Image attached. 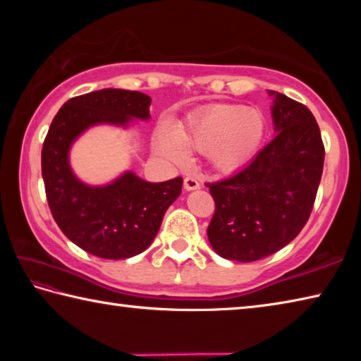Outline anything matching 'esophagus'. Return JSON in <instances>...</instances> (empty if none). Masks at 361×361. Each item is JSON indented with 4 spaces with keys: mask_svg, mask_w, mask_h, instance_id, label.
Masks as SVG:
<instances>
[{
    "mask_svg": "<svg viewBox=\"0 0 361 361\" xmlns=\"http://www.w3.org/2000/svg\"><path fill=\"white\" fill-rule=\"evenodd\" d=\"M199 188H200V185H199L197 180L192 178V176H186V178H185V189H186V191H195V189H199Z\"/></svg>",
    "mask_w": 361,
    "mask_h": 361,
    "instance_id": "esophagus-1",
    "label": "esophagus"
}]
</instances>
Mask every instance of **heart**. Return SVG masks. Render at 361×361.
Returning <instances> with one entry per match:
<instances>
[{
    "label": "heart",
    "mask_w": 361,
    "mask_h": 361,
    "mask_svg": "<svg viewBox=\"0 0 361 361\" xmlns=\"http://www.w3.org/2000/svg\"><path fill=\"white\" fill-rule=\"evenodd\" d=\"M266 129V118L259 109L218 105L189 116L178 132L162 129L156 137V149L167 161L185 166L189 159L186 146H191L207 152L218 172L231 173L256 156Z\"/></svg>",
    "instance_id": "1"
}]
</instances>
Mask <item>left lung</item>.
<instances>
[{
    "mask_svg": "<svg viewBox=\"0 0 361 361\" xmlns=\"http://www.w3.org/2000/svg\"><path fill=\"white\" fill-rule=\"evenodd\" d=\"M276 135L239 172L209 185L216 210L207 235L224 259L252 262L279 252L307 223L325 148L307 106L269 90Z\"/></svg>",
    "mask_w": 361,
    "mask_h": 361,
    "instance_id": "1",
    "label": "left lung"
}]
</instances>
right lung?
<instances>
[{"label":"right lung","instance_id":"right-lung-1","mask_svg":"<svg viewBox=\"0 0 361 361\" xmlns=\"http://www.w3.org/2000/svg\"><path fill=\"white\" fill-rule=\"evenodd\" d=\"M149 105L148 95L124 89L75 97L59 109L42 145V180L52 216L73 243L99 258L126 259L145 252L181 194L183 178L151 183L127 170L106 185H87L73 172L71 146L90 127L129 129L133 121H149Z\"/></svg>","mask_w":361,"mask_h":361}]
</instances>
